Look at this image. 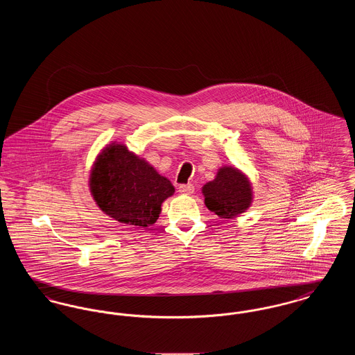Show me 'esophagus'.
<instances>
[{"instance_id":"1","label":"esophagus","mask_w":355,"mask_h":355,"mask_svg":"<svg viewBox=\"0 0 355 355\" xmlns=\"http://www.w3.org/2000/svg\"><path fill=\"white\" fill-rule=\"evenodd\" d=\"M178 191L181 193V194H193L194 193V186L191 185V184H187V185H181L178 187Z\"/></svg>"}]
</instances>
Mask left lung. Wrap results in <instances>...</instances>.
<instances>
[{"label":"left lung","instance_id":"left-lung-1","mask_svg":"<svg viewBox=\"0 0 355 355\" xmlns=\"http://www.w3.org/2000/svg\"><path fill=\"white\" fill-rule=\"evenodd\" d=\"M205 205L220 218L232 220L253 203V186L249 177L234 166H222L216 178L202 186Z\"/></svg>","mask_w":355,"mask_h":355}]
</instances>
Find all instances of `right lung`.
Masks as SVG:
<instances>
[{"mask_svg": "<svg viewBox=\"0 0 355 355\" xmlns=\"http://www.w3.org/2000/svg\"><path fill=\"white\" fill-rule=\"evenodd\" d=\"M89 190L106 216L139 227L158 220L162 202L175 191L169 180L145 158L117 141L106 145L96 157Z\"/></svg>", "mask_w": 355, "mask_h": 355, "instance_id": "add662e5", "label": "right lung"}]
</instances>
